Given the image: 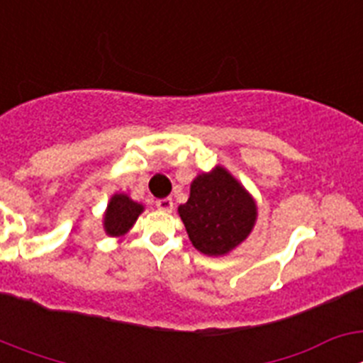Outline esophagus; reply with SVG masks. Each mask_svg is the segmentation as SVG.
I'll list each match as a JSON object with an SVG mask.
<instances>
[{
    "label": "esophagus",
    "instance_id": "esophagus-1",
    "mask_svg": "<svg viewBox=\"0 0 363 363\" xmlns=\"http://www.w3.org/2000/svg\"><path fill=\"white\" fill-rule=\"evenodd\" d=\"M156 207H158L160 211H163V213H171V211L174 209V201H172L171 198H163V200L156 201Z\"/></svg>",
    "mask_w": 363,
    "mask_h": 363
}]
</instances>
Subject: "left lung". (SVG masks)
Returning a JSON list of instances; mask_svg holds the SVG:
<instances>
[{
    "instance_id": "left-lung-1",
    "label": "left lung",
    "mask_w": 363,
    "mask_h": 363,
    "mask_svg": "<svg viewBox=\"0 0 363 363\" xmlns=\"http://www.w3.org/2000/svg\"><path fill=\"white\" fill-rule=\"evenodd\" d=\"M178 214L194 249L207 256H225L249 238L258 205L225 167L216 165L192 179L187 203L179 205Z\"/></svg>"
}]
</instances>
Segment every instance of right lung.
<instances>
[{
    "mask_svg": "<svg viewBox=\"0 0 363 363\" xmlns=\"http://www.w3.org/2000/svg\"><path fill=\"white\" fill-rule=\"evenodd\" d=\"M145 211V205L134 201L129 194H112L104 213V230L111 238H121L133 229L138 216Z\"/></svg>",
    "mask_w": 363,
    "mask_h": 363,
    "instance_id": "1",
    "label": "right lung"
}]
</instances>
